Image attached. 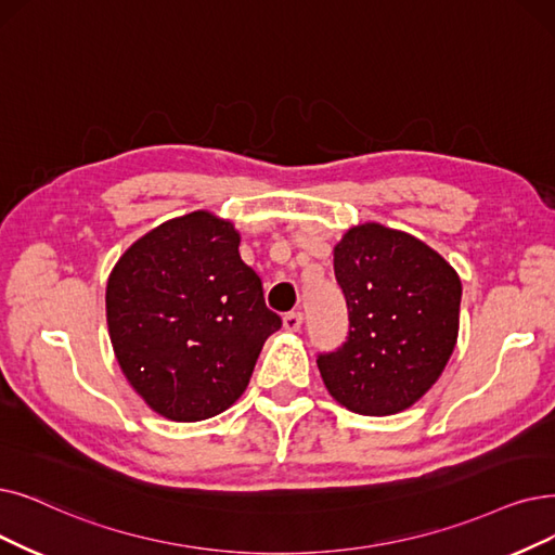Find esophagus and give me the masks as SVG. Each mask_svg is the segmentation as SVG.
I'll return each instance as SVG.
<instances>
[{
    "mask_svg": "<svg viewBox=\"0 0 555 555\" xmlns=\"http://www.w3.org/2000/svg\"><path fill=\"white\" fill-rule=\"evenodd\" d=\"M282 321H284V327H286V330H289V332H298L300 325H302V314H300V312H286Z\"/></svg>",
    "mask_w": 555,
    "mask_h": 555,
    "instance_id": "34e87169",
    "label": "esophagus"
}]
</instances>
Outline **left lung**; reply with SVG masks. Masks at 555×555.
<instances>
[{
  "label": "left lung",
  "instance_id": "left-lung-1",
  "mask_svg": "<svg viewBox=\"0 0 555 555\" xmlns=\"http://www.w3.org/2000/svg\"><path fill=\"white\" fill-rule=\"evenodd\" d=\"M348 337L317 364L350 412L387 416L414 405L444 371L457 339L462 284L418 238L366 223L335 248Z\"/></svg>",
  "mask_w": 555,
  "mask_h": 555
}]
</instances>
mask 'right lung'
I'll use <instances>...</instances> for the list:
<instances>
[{
	"label": "right lung",
	"instance_id": "right-lung-1",
	"mask_svg": "<svg viewBox=\"0 0 555 555\" xmlns=\"http://www.w3.org/2000/svg\"><path fill=\"white\" fill-rule=\"evenodd\" d=\"M106 323L129 385L172 421L228 410L282 327L238 255L236 230L209 211L168 220L120 257L106 284Z\"/></svg>",
	"mask_w": 555,
	"mask_h": 555
}]
</instances>
